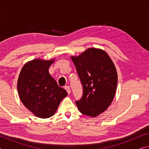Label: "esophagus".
<instances>
[{
    "instance_id": "34e87169",
    "label": "esophagus",
    "mask_w": 149,
    "mask_h": 149,
    "mask_svg": "<svg viewBox=\"0 0 149 149\" xmlns=\"http://www.w3.org/2000/svg\"><path fill=\"white\" fill-rule=\"evenodd\" d=\"M64 89L66 90V91L68 92V94H70V92H71V90H70V86H68V85H65V86L64 87Z\"/></svg>"
}]
</instances>
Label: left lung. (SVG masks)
<instances>
[{
    "label": "left lung",
    "mask_w": 149,
    "mask_h": 149,
    "mask_svg": "<svg viewBox=\"0 0 149 149\" xmlns=\"http://www.w3.org/2000/svg\"><path fill=\"white\" fill-rule=\"evenodd\" d=\"M83 87V96L75 103L83 114L95 117L109 107L116 90L118 75L107 52L89 49L79 56H72Z\"/></svg>",
    "instance_id": "obj_1"
}]
</instances>
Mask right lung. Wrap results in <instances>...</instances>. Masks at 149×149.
I'll list each match as a JSON object with an SVG mask.
<instances>
[{
  "label": "right lung",
  "instance_id": "obj_1",
  "mask_svg": "<svg viewBox=\"0 0 149 149\" xmlns=\"http://www.w3.org/2000/svg\"><path fill=\"white\" fill-rule=\"evenodd\" d=\"M54 60L35 59L24 65L17 81L20 100L36 116L47 118L56 112L68 95L49 72Z\"/></svg>",
  "mask_w": 149,
  "mask_h": 149
}]
</instances>
